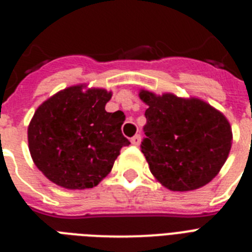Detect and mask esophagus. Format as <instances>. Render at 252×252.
Returning <instances> with one entry per match:
<instances>
[{
    "mask_svg": "<svg viewBox=\"0 0 252 252\" xmlns=\"http://www.w3.org/2000/svg\"><path fill=\"white\" fill-rule=\"evenodd\" d=\"M140 142H141V136H140V135H135V136L131 139V144L135 146H139Z\"/></svg>",
    "mask_w": 252,
    "mask_h": 252,
    "instance_id": "esophagus-1",
    "label": "esophagus"
}]
</instances>
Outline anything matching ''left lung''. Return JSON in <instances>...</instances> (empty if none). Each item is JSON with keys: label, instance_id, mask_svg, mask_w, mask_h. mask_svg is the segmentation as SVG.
Segmentation results:
<instances>
[{"label": "left lung", "instance_id": "left-lung-1", "mask_svg": "<svg viewBox=\"0 0 252 252\" xmlns=\"http://www.w3.org/2000/svg\"><path fill=\"white\" fill-rule=\"evenodd\" d=\"M146 137L141 151L151 174L173 192H189L208 184L226 162L232 128L226 116L197 97L140 90Z\"/></svg>", "mask_w": 252, "mask_h": 252}]
</instances>
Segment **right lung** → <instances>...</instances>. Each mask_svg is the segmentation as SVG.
Listing matches in <instances>:
<instances>
[{"mask_svg": "<svg viewBox=\"0 0 252 252\" xmlns=\"http://www.w3.org/2000/svg\"><path fill=\"white\" fill-rule=\"evenodd\" d=\"M112 92L77 84L59 91L35 111L28 127L32 161L65 189L98 186L110 174L122 146L124 113L107 112Z\"/></svg>", "mask_w": 252, "mask_h": 252, "instance_id": "right-lung-1", "label": "right lung"}]
</instances>
